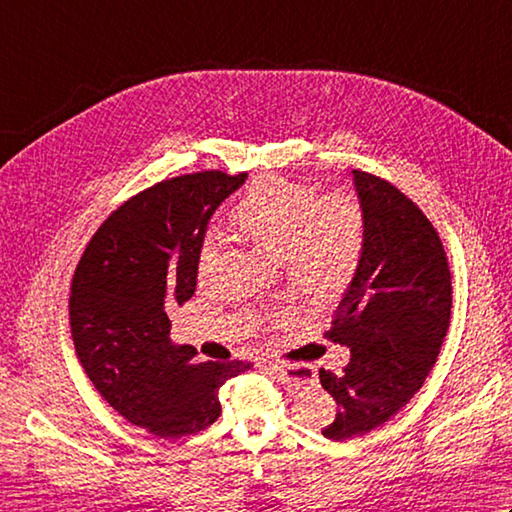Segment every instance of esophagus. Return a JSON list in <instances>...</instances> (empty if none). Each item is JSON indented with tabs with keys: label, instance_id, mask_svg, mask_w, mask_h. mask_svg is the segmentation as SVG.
<instances>
[{
	"label": "esophagus",
	"instance_id": "obj_1",
	"mask_svg": "<svg viewBox=\"0 0 512 512\" xmlns=\"http://www.w3.org/2000/svg\"><path fill=\"white\" fill-rule=\"evenodd\" d=\"M266 369H270V372H273L281 383H284L288 389H303V387H308L310 383H314L312 378H308V376H299V372H295V369L292 367H286V365H277V363H266Z\"/></svg>",
	"mask_w": 512,
	"mask_h": 512
}]
</instances>
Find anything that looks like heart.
<instances>
[{"mask_svg": "<svg viewBox=\"0 0 512 512\" xmlns=\"http://www.w3.org/2000/svg\"><path fill=\"white\" fill-rule=\"evenodd\" d=\"M228 222L246 242L279 259L284 277L314 306H332L361 270L367 244L365 206L352 191L321 195L303 182L257 178L233 206ZM217 242L198 250V277L209 279Z\"/></svg>", "mask_w": 512, "mask_h": 512, "instance_id": "heart-1", "label": "heart"}]
</instances>
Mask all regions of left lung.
Segmentation results:
<instances>
[{
    "label": "left lung",
    "mask_w": 512,
    "mask_h": 512,
    "mask_svg": "<svg viewBox=\"0 0 512 512\" xmlns=\"http://www.w3.org/2000/svg\"><path fill=\"white\" fill-rule=\"evenodd\" d=\"M367 215L363 264L323 336L350 347L341 374L321 369L336 418L321 433L365 436L418 394L438 361L451 321V270L442 239L394 184L352 171Z\"/></svg>",
    "instance_id": "1"
}]
</instances>
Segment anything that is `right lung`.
<instances>
[{
    "label": "right lung",
    "instance_id": "add662e5",
    "mask_svg": "<svg viewBox=\"0 0 512 512\" xmlns=\"http://www.w3.org/2000/svg\"><path fill=\"white\" fill-rule=\"evenodd\" d=\"M246 173L198 171L136 193L99 226L76 264L70 332L103 400L158 438L193 436L220 418V387L244 361L200 363L173 345L167 308L189 301L211 215Z\"/></svg>",
    "mask_w": 512,
    "mask_h": 512
}]
</instances>
